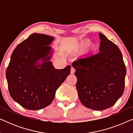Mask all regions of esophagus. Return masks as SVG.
I'll use <instances>...</instances> for the list:
<instances>
[{
    "label": "esophagus",
    "mask_w": 133,
    "mask_h": 133,
    "mask_svg": "<svg viewBox=\"0 0 133 133\" xmlns=\"http://www.w3.org/2000/svg\"><path fill=\"white\" fill-rule=\"evenodd\" d=\"M74 72H75V69H74L73 67H71V71H70V73L71 74H74Z\"/></svg>",
    "instance_id": "1"
}]
</instances>
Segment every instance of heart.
<instances>
[{
  "label": "heart",
  "mask_w": 133,
  "mask_h": 133,
  "mask_svg": "<svg viewBox=\"0 0 133 133\" xmlns=\"http://www.w3.org/2000/svg\"><path fill=\"white\" fill-rule=\"evenodd\" d=\"M90 44H91L90 41H85L84 42L82 43V44L81 48H82V49H83V50H85V49L88 48V47L90 45Z\"/></svg>",
  "instance_id": "obj_1"
}]
</instances>
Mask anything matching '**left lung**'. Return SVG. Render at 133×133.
Segmentation results:
<instances>
[{"label":"left lung","instance_id":"left-lung-1","mask_svg":"<svg viewBox=\"0 0 133 133\" xmlns=\"http://www.w3.org/2000/svg\"><path fill=\"white\" fill-rule=\"evenodd\" d=\"M99 52L73 62L81 103L94 110H104L122 96L127 70L118 46L99 33Z\"/></svg>","mask_w":133,"mask_h":133}]
</instances>
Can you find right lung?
<instances>
[{"instance_id":"right-lung-1","label":"right lung","mask_w":133,"mask_h":133,"mask_svg":"<svg viewBox=\"0 0 133 133\" xmlns=\"http://www.w3.org/2000/svg\"><path fill=\"white\" fill-rule=\"evenodd\" d=\"M54 37L34 33L20 43L6 71L12 99L23 108L39 110L50 105L56 90L70 74L71 66L57 70L50 61Z\"/></svg>"}]
</instances>
